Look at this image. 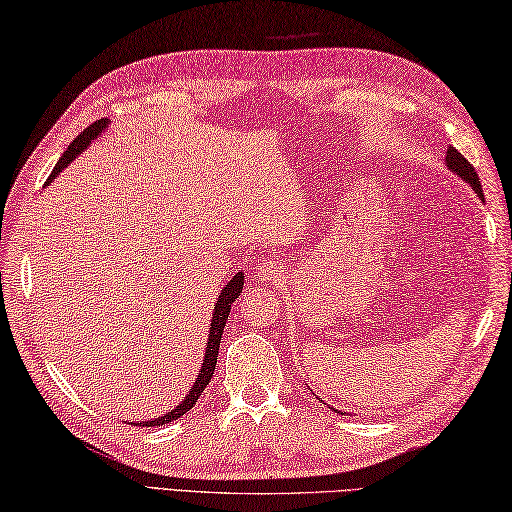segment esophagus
Listing matches in <instances>:
<instances>
[{
	"label": "esophagus",
	"mask_w": 512,
	"mask_h": 512,
	"mask_svg": "<svg viewBox=\"0 0 512 512\" xmlns=\"http://www.w3.org/2000/svg\"><path fill=\"white\" fill-rule=\"evenodd\" d=\"M283 278V267L278 260H265V263H260L256 267V281H263V283H276Z\"/></svg>",
	"instance_id": "1"
}]
</instances>
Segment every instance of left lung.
Wrapping results in <instances>:
<instances>
[{
    "label": "left lung",
    "instance_id": "8db88e82",
    "mask_svg": "<svg viewBox=\"0 0 512 512\" xmlns=\"http://www.w3.org/2000/svg\"><path fill=\"white\" fill-rule=\"evenodd\" d=\"M446 167L455 173L457 178H461L464 182H468V185L472 187V191H475V194L484 200V191H481V182H479V176H477V171H475V167L470 165V162L461 156V153L455 149V147H448V151H446ZM321 401V399H318ZM334 410V408H332ZM334 412H339V414H345V412H341V410H334Z\"/></svg>",
    "mask_w": 512,
    "mask_h": 512
}]
</instances>
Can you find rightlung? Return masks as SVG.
<instances>
[{
  "mask_svg": "<svg viewBox=\"0 0 512 512\" xmlns=\"http://www.w3.org/2000/svg\"><path fill=\"white\" fill-rule=\"evenodd\" d=\"M109 122H111V120L102 118V120H98V122H93L89 129H84V131L80 133V136H77V138L69 144V149H66V151L62 153V158H60V162H57V165H55L51 176H48L46 185H51V182H53L57 176H60V171H64L66 167H69L71 162H73L77 156H80V153H82L86 147H89V144H91L93 140H98V138L102 136V133H104V129L109 127ZM243 285H245V274L238 272L223 289H220V296H218V301H216V307H214V312H211V327H209V339H207V347H205V359H202L198 379H196L194 385H191V390H189L187 397L182 399V401L178 403V406L173 408L171 412L162 414V417L149 419V421H140V423L133 421L131 426H147V428L162 426V423H169V421H173V419H178V417H182V414H187L191 408L196 406V401H198V397L202 394V390L207 388L209 381H211V376H214L216 359H218V347H220V339H223L225 323H227V318H229L231 305H234V301L240 296V292H243Z\"/></svg>",
  "mask_w": 512,
  "mask_h": 512,
  "instance_id": "add662e5",
  "label": "right lung"
}]
</instances>
